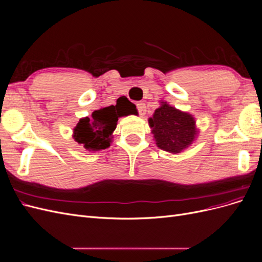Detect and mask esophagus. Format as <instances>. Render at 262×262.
Returning <instances> with one entry per match:
<instances>
[{
	"label": "esophagus",
	"instance_id": "34e87169",
	"mask_svg": "<svg viewBox=\"0 0 262 262\" xmlns=\"http://www.w3.org/2000/svg\"><path fill=\"white\" fill-rule=\"evenodd\" d=\"M137 108H138V112L140 114V116H144L146 113V106L144 102H137Z\"/></svg>",
	"mask_w": 262,
	"mask_h": 262
}]
</instances>
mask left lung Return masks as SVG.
Wrapping results in <instances>:
<instances>
[{
    "mask_svg": "<svg viewBox=\"0 0 262 262\" xmlns=\"http://www.w3.org/2000/svg\"><path fill=\"white\" fill-rule=\"evenodd\" d=\"M148 123L156 145L172 154L180 153L192 144L196 138L194 118L185 112L163 102L155 110Z\"/></svg>",
    "mask_w": 262,
    "mask_h": 262,
    "instance_id": "1",
    "label": "left lung"
}]
</instances>
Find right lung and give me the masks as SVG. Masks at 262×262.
I'll list each match as a JSON object with an SVG mask.
<instances>
[{
    "mask_svg": "<svg viewBox=\"0 0 262 262\" xmlns=\"http://www.w3.org/2000/svg\"><path fill=\"white\" fill-rule=\"evenodd\" d=\"M117 107V106H116ZM115 106H109L95 110L91 117L80 119L73 129V138L78 144H82L87 150L105 149L112 143V134L117 128L118 118L137 113L131 106L132 112L120 115Z\"/></svg>",
    "mask_w": 262,
    "mask_h": 262,
    "instance_id": "obj_1",
    "label": "right lung"
}]
</instances>
